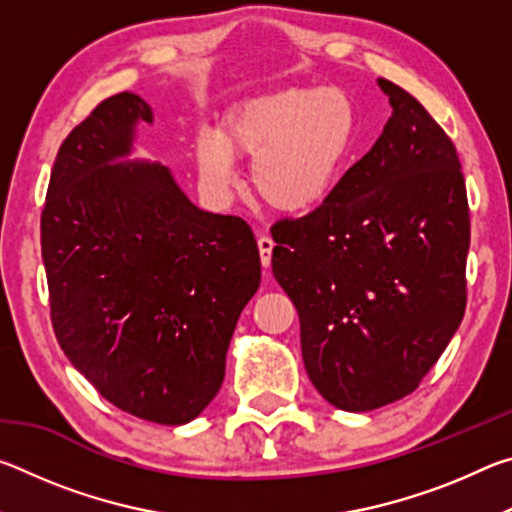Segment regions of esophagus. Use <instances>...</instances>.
<instances>
[{
	"mask_svg": "<svg viewBox=\"0 0 512 512\" xmlns=\"http://www.w3.org/2000/svg\"><path fill=\"white\" fill-rule=\"evenodd\" d=\"M257 248H259V257H262V266L268 268V266H271V255H273L275 241L268 235H259L257 237Z\"/></svg>",
	"mask_w": 512,
	"mask_h": 512,
	"instance_id": "esophagus-1",
	"label": "esophagus"
}]
</instances>
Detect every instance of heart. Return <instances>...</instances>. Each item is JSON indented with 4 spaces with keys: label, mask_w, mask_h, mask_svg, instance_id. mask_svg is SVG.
Segmentation results:
<instances>
[{
    "label": "heart",
    "mask_w": 512,
    "mask_h": 512,
    "mask_svg": "<svg viewBox=\"0 0 512 512\" xmlns=\"http://www.w3.org/2000/svg\"><path fill=\"white\" fill-rule=\"evenodd\" d=\"M354 140V108L336 88H280L232 112L225 133H203L198 169L214 196L237 187L235 155L253 160V187L277 212L316 207L332 192Z\"/></svg>",
    "instance_id": "heart-1"
}]
</instances>
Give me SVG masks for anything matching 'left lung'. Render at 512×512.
<instances>
[{"label": "left lung", "mask_w": 512, "mask_h": 512, "mask_svg": "<svg viewBox=\"0 0 512 512\" xmlns=\"http://www.w3.org/2000/svg\"><path fill=\"white\" fill-rule=\"evenodd\" d=\"M377 83L393 115L375 146L323 205L271 228L307 375L352 413L402 400L440 359L465 314L470 250L452 140L400 85Z\"/></svg>", "instance_id": "1"}]
</instances>
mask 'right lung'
Here are the masks:
<instances>
[{"instance_id": "obj_1", "label": "right lung", "mask_w": 512, "mask_h": 512, "mask_svg": "<svg viewBox=\"0 0 512 512\" xmlns=\"http://www.w3.org/2000/svg\"><path fill=\"white\" fill-rule=\"evenodd\" d=\"M140 121L151 106L121 92L60 144L42 262L72 366L117 409L173 427L219 393L262 264L244 219L198 210L158 162H121Z\"/></svg>"}]
</instances>
